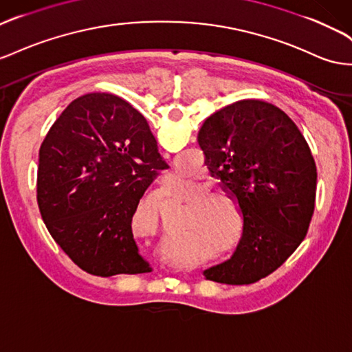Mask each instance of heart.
<instances>
[{
	"label": "heart",
	"mask_w": 352,
	"mask_h": 352,
	"mask_svg": "<svg viewBox=\"0 0 352 352\" xmlns=\"http://www.w3.org/2000/svg\"><path fill=\"white\" fill-rule=\"evenodd\" d=\"M195 219H198L201 223H204L208 230L212 232L217 231V225H219V219H217V216L213 214H206V216H195Z\"/></svg>",
	"instance_id": "obj_1"
}]
</instances>
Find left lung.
Returning <instances> with one entry per match:
<instances>
[{
  "label": "left lung",
  "mask_w": 352,
  "mask_h": 352,
  "mask_svg": "<svg viewBox=\"0 0 352 352\" xmlns=\"http://www.w3.org/2000/svg\"><path fill=\"white\" fill-rule=\"evenodd\" d=\"M198 145L212 176L239 203L243 234L228 261L203 274L252 284L287 261L314 214L317 167L298 126L272 103L239 100L208 117Z\"/></svg>",
  "instance_id": "obj_1"
}]
</instances>
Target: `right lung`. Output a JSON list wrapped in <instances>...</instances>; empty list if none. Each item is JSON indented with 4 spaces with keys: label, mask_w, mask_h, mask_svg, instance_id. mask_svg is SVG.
Returning <instances> with one entry per match:
<instances>
[{
    "label": "right lung",
    "mask_w": 352,
    "mask_h": 352,
    "mask_svg": "<svg viewBox=\"0 0 352 352\" xmlns=\"http://www.w3.org/2000/svg\"><path fill=\"white\" fill-rule=\"evenodd\" d=\"M166 168L139 111L116 94H84L66 107L40 148L36 199L47 230L91 275L151 272L131 219Z\"/></svg>",
    "instance_id": "right-lung-1"
}]
</instances>
